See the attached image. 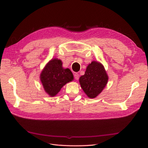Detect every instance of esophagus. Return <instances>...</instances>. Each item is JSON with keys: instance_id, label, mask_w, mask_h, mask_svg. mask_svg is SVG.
<instances>
[{"instance_id": "34e87169", "label": "esophagus", "mask_w": 148, "mask_h": 148, "mask_svg": "<svg viewBox=\"0 0 148 148\" xmlns=\"http://www.w3.org/2000/svg\"><path fill=\"white\" fill-rule=\"evenodd\" d=\"M79 74L78 73H75V74H74V77H75V79H79Z\"/></svg>"}]
</instances>
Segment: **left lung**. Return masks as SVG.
Masks as SVG:
<instances>
[{"label":"left lung","mask_w":148,"mask_h":148,"mask_svg":"<svg viewBox=\"0 0 148 148\" xmlns=\"http://www.w3.org/2000/svg\"><path fill=\"white\" fill-rule=\"evenodd\" d=\"M79 81L85 94L92 99L104 89L108 81V76L104 66L99 62L92 61L88 65L84 75L79 78Z\"/></svg>","instance_id":"left-lung-1"}]
</instances>
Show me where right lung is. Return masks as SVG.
Listing matches in <instances>:
<instances>
[{
	"instance_id": "obj_1",
	"label": "right lung",
	"mask_w": 148,
	"mask_h": 148,
	"mask_svg": "<svg viewBox=\"0 0 148 148\" xmlns=\"http://www.w3.org/2000/svg\"><path fill=\"white\" fill-rule=\"evenodd\" d=\"M43 88L47 94L55 96L64 85L73 79V75L69 69H64L60 59L49 61L40 75Z\"/></svg>"
}]
</instances>
